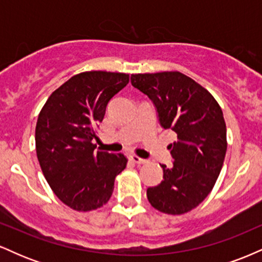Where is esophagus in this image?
I'll return each instance as SVG.
<instances>
[{"label":"esophagus","mask_w":262,"mask_h":262,"mask_svg":"<svg viewBox=\"0 0 262 262\" xmlns=\"http://www.w3.org/2000/svg\"><path fill=\"white\" fill-rule=\"evenodd\" d=\"M129 159H130V161H133L134 164H145L146 162L145 159H141L138 155H130L129 156Z\"/></svg>","instance_id":"34e87169"}]
</instances>
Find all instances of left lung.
Wrapping results in <instances>:
<instances>
[{
    "label": "left lung",
    "mask_w": 262,
    "mask_h": 262,
    "mask_svg": "<svg viewBox=\"0 0 262 262\" xmlns=\"http://www.w3.org/2000/svg\"><path fill=\"white\" fill-rule=\"evenodd\" d=\"M130 80L155 104L161 127L177 134L169 145L172 166L161 165L164 179L146 189L149 202L166 214L187 213L208 196L223 167L228 144L222 108L204 87L179 71L135 74Z\"/></svg>",
    "instance_id": "obj_1"
}]
</instances>
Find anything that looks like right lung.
<instances>
[{
    "label": "right lung",
    "instance_id": "add662e5",
    "mask_svg": "<svg viewBox=\"0 0 262 262\" xmlns=\"http://www.w3.org/2000/svg\"><path fill=\"white\" fill-rule=\"evenodd\" d=\"M129 75L85 71L56 89L39 113L35 150L45 180L62 203L77 212L110 201L114 179L127 166L123 154L96 151V129L111 98Z\"/></svg>",
    "mask_w": 262,
    "mask_h": 262
}]
</instances>
